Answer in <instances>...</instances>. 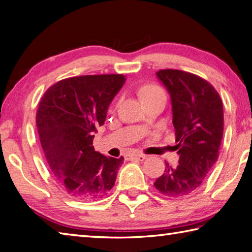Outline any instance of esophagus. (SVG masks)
Listing matches in <instances>:
<instances>
[{"label":"esophagus","instance_id":"obj_1","mask_svg":"<svg viewBox=\"0 0 252 252\" xmlns=\"http://www.w3.org/2000/svg\"><path fill=\"white\" fill-rule=\"evenodd\" d=\"M130 159H133V160H140V161H143L144 159H146V157H147V155H145V154H131L130 156Z\"/></svg>","mask_w":252,"mask_h":252}]
</instances>
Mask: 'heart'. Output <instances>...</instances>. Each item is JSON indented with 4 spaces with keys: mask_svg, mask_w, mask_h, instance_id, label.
Here are the masks:
<instances>
[{
    "mask_svg": "<svg viewBox=\"0 0 252 252\" xmlns=\"http://www.w3.org/2000/svg\"><path fill=\"white\" fill-rule=\"evenodd\" d=\"M140 96H141V99L143 101H145V100L150 99V98H153V97L165 96V94L158 86L151 85V84H149V85H144L141 88Z\"/></svg>",
    "mask_w": 252,
    "mask_h": 252,
    "instance_id": "1",
    "label": "heart"
}]
</instances>
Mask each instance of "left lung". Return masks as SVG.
<instances>
[{
    "instance_id": "obj_1",
    "label": "left lung",
    "mask_w": 252,
    "mask_h": 252,
    "mask_svg": "<svg viewBox=\"0 0 252 252\" xmlns=\"http://www.w3.org/2000/svg\"><path fill=\"white\" fill-rule=\"evenodd\" d=\"M156 76L169 93L179 164L166 162L155 188L168 198L198 190L219 158L224 131L223 102L203 78L179 70H160Z\"/></svg>"
}]
</instances>
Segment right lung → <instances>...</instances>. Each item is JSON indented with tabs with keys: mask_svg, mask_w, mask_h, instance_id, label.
Segmentation results:
<instances>
[{
	"mask_svg": "<svg viewBox=\"0 0 252 252\" xmlns=\"http://www.w3.org/2000/svg\"><path fill=\"white\" fill-rule=\"evenodd\" d=\"M126 80L122 74L65 78L39 102L36 125L43 153L53 176L73 198L100 199L115 185L123 157L96 152L93 140Z\"/></svg>",
	"mask_w": 252,
	"mask_h": 252,
	"instance_id": "1",
	"label": "right lung"
}]
</instances>
